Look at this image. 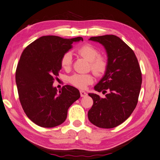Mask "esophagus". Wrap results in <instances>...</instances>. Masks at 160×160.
Segmentation results:
<instances>
[{"label": "esophagus", "mask_w": 160, "mask_h": 160, "mask_svg": "<svg viewBox=\"0 0 160 160\" xmlns=\"http://www.w3.org/2000/svg\"><path fill=\"white\" fill-rule=\"evenodd\" d=\"M80 95L81 97H86L87 95V93L86 92H84L83 90H80Z\"/></svg>", "instance_id": "obj_1"}]
</instances>
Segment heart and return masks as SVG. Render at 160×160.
Masks as SVG:
<instances>
[{"label":"heart","instance_id":"1","mask_svg":"<svg viewBox=\"0 0 160 160\" xmlns=\"http://www.w3.org/2000/svg\"><path fill=\"white\" fill-rule=\"evenodd\" d=\"M77 53L90 62V67L96 76L100 77L105 74L108 68V61L104 56L99 55L97 48L92 44H85L78 48ZM72 65V56L70 52L63 54L61 59V65L65 70H68ZM70 82L74 86L81 89L93 82V77L90 74H75L70 77Z\"/></svg>","mask_w":160,"mask_h":160}]
</instances>
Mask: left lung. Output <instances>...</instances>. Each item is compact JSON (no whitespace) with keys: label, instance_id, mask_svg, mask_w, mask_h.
Instances as JSON below:
<instances>
[{"label":"left lung","instance_id":"left-lung-1","mask_svg":"<svg viewBox=\"0 0 160 160\" xmlns=\"http://www.w3.org/2000/svg\"><path fill=\"white\" fill-rule=\"evenodd\" d=\"M102 44L108 56V68L94 88L105 98L89 93L93 104L88 111L90 122L100 128H113L125 121L136 108L142 76L138 60L130 47L113 35L91 37Z\"/></svg>","mask_w":160,"mask_h":160}]
</instances>
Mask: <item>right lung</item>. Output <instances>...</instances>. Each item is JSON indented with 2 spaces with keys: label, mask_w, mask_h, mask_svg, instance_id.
<instances>
[{
  "label": "right lung",
  "mask_w": 160,
  "mask_h": 160,
  "mask_svg": "<svg viewBox=\"0 0 160 160\" xmlns=\"http://www.w3.org/2000/svg\"><path fill=\"white\" fill-rule=\"evenodd\" d=\"M81 37L64 39L42 36L26 47L16 70V83L24 112L35 124L54 128L67 118L69 107L80 98L79 90L70 85L59 92L53 87L61 69V59Z\"/></svg>",
  "instance_id": "right-lung-1"
}]
</instances>
